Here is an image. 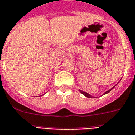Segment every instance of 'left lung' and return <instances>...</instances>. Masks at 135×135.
I'll return each instance as SVG.
<instances>
[{"label":"left lung","mask_w":135,"mask_h":135,"mask_svg":"<svg viewBox=\"0 0 135 135\" xmlns=\"http://www.w3.org/2000/svg\"><path fill=\"white\" fill-rule=\"evenodd\" d=\"M115 87V86H114ZM114 87H113L112 88H111L110 89V90H109L108 91H107V92H105V93L103 94V95H105V94H108L109 92H110V91H111V90H112V89ZM79 92H81V93L82 94H84V96H85V97H88V98H96L95 97H93V96H92V95H90V94H88V93H87V92H84V91H82V90H79Z\"/></svg>","instance_id":"left-lung-1"}]
</instances>
